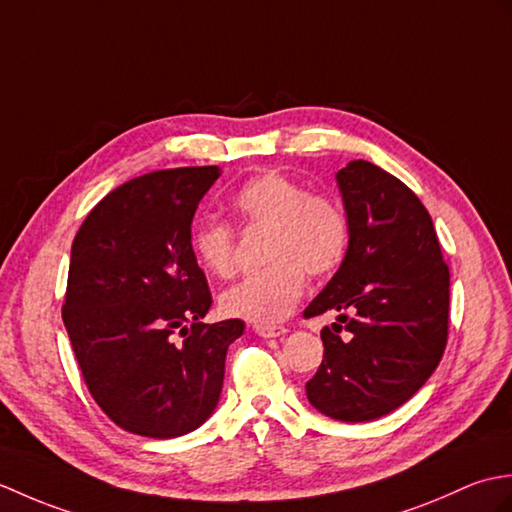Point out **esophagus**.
<instances>
[{
	"instance_id": "1",
	"label": "esophagus",
	"mask_w": 512,
	"mask_h": 512,
	"mask_svg": "<svg viewBox=\"0 0 512 512\" xmlns=\"http://www.w3.org/2000/svg\"><path fill=\"white\" fill-rule=\"evenodd\" d=\"M256 335H260V337H265V339H271V337H282V335H287L289 331L285 326H263V324H258L256 328Z\"/></svg>"
}]
</instances>
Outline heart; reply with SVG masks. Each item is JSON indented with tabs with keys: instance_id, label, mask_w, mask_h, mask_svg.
Instances as JSON below:
<instances>
[{
	"instance_id": "heart-1",
	"label": "heart",
	"mask_w": 512,
	"mask_h": 512,
	"mask_svg": "<svg viewBox=\"0 0 512 512\" xmlns=\"http://www.w3.org/2000/svg\"><path fill=\"white\" fill-rule=\"evenodd\" d=\"M234 206L247 223L269 227L267 269L247 276L221 295L225 315L252 324H276L295 309L306 274L326 276L342 263L348 247V219L326 195H309L300 181L265 170L234 192ZM203 269L217 278L236 271L234 232L223 221H203L192 234Z\"/></svg>"
}]
</instances>
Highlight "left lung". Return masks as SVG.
<instances>
[{"label": "left lung", "instance_id": "8db88e82", "mask_svg": "<svg viewBox=\"0 0 512 512\" xmlns=\"http://www.w3.org/2000/svg\"><path fill=\"white\" fill-rule=\"evenodd\" d=\"M335 179L348 249L304 317L339 313L351 339L336 335V322L322 328L324 359L306 399L328 418L366 423L410 401L438 368L449 269L429 212L401 179L363 160L348 162Z\"/></svg>", "mask_w": 512, "mask_h": 512}]
</instances>
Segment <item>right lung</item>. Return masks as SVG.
<instances>
[{"label":"right lung","mask_w":512,"mask_h":512,"mask_svg":"<svg viewBox=\"0 0 512 512\" xmlns=\"http://www.w3.org/2000/svg\"><path fill=\"white\" fill-rule=\"evenodd\" d=\"M219 177V166L135 177L87 214L72 243L63 324L100 410L131 434L177 438L206 423L227 346L243 335L241 320L201 322L212 295L190 225Z\"/></svg>","instance_id":"add662e5"}]
</instances>
